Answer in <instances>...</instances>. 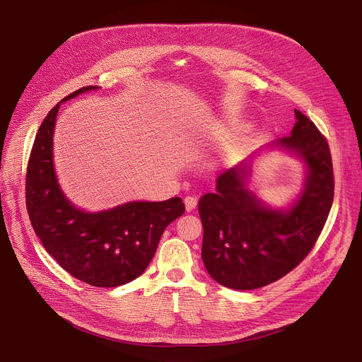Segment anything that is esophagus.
<instances>
[{
  "mask_svg": "<svg viewBox=\"0 0 362 362\" xmlns=\"http://www.w3.org/2000/svg\"><path fill=\"white\" fill-rule=\"evenodd\" d=\"M196 204H197V197L196 196L189 194V196L185 197V206H186L187 212H192L196 208Z\"/></svg>",
  "mask_w": 362,
  "mask_h": 362,
  "instance_id": "esophagus-1",
  "label": "esophagus"
}]
</instances>
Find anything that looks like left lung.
Returning <instances> with one entry per match:
<instances>
[{"label":"left lung","mask_w":362,"mask_h":362,"mask_svg":"<svg viewBox=\"0 0 362 362\" xmlns=\"http://www.w3.org/2000/svg\"><path fill=\"white\" fill-rule=\"evenodd\" d=\"M291 136L275 141L308 166L300 199L288 212L264 206L242 180L243 168L218 176L216 193L199 200L202 259L221 285L247 291L269 285L296 268L315 246L334 200L332 158L325 136L295 110Z\"/></svg>","instance_id":"left-lung-1"}]
</instances>
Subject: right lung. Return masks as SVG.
I'll return each instance as SVG.
<instances>
[{
  "label": "right lung",
  "mask_w": 362,
  "mask_h": 362,
  "mask_svg": "<svg viewBox=\"0 0 362 362\" xmlns=\"http://www.w3.org/2000/svg\"><path fill=\"white\" fill-rule=\"evenodd\" d=\"M95 88L81 87L62 101ZM59 107L51 109L41 123L28 159L25 203L33 229L71 276L97 288L129 284L148 267L166 226L185 214V204L180 197H172L132 202L98 214L76 209L62 193L53 166Z\"/></svg>",
  "instance_id": "add662e5"
}]
</instances>
